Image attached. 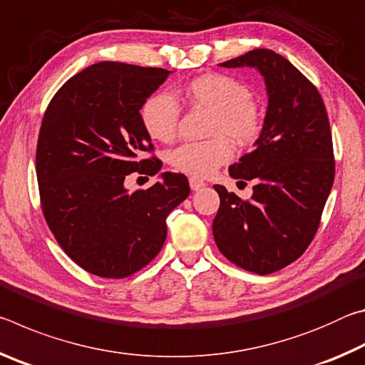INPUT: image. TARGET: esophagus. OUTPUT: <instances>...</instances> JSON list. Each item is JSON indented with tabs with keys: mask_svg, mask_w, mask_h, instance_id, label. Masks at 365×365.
<instances>
[{
	"mask_svg": "<svg viewBox=\"0 0 365 365\" xmlns=\"http://www.w3.org/2000/svg\"><path fill=\"white\" fill-rule=\"evenodd\" d=\"M205 182L202 180H200V178H196V177H190V188L193 190V191H197L200 188H202L205 187Z\"/></svg>",
	"mask_w": 365,
	"mask_h": 365,
	"instance_id": "1",
	"label": "esophagus"
}]
</instances>
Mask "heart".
I'll list each match as a JSON object with an SVG mask.
<instances>
[{
  "label": "heart",
  "mask_w": 365,
  "mask_h": 365,
  "mask_svg": "<svg viewBox=\"0 0 365 365\" xmlns=\"http://www.w3.org/2000/svg\"><path fill=\"white\" fill-rule=\"evenodd\" d=\"M183 91L195 108L211 110L207 133L214 138L177 146L169 153V163L183 174L205 178L232 159L233 150L227 138L238 145H248L259 137L262 114L248 86L225 73L195 77L185 85ZM180 114V103L169 91L150 96L141 108L146 132L163 143L175 138Z\"/></svg>",
  "instance_id": "b5f03b06"
}]
</instances>
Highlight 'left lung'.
I'll return each instance as SVG.
<instances>
[{"mask_svg":"<svg viewBox=\"0 0 365 365\" xmlns=\"http://www.w3.org/2000/svg\"><path fill=\"white\" fill-rule=\"evenodd\" d=\"M222 67H255L269 104L255 150L230 165L252 180L251 200L214 185L220 206L212 222L219 251L259 275L294 262L316 237L335 178L330 122L319 90L272 49H252Z\"/></svg>","mask_w":365,"mask_h":365,"instance_id":"left-lung-1","label":"left lung"}]
</instances>
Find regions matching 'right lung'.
I'll return each mask as SVG.
<instances>
[{
  "mask_svg": "<svg viewBox=\"0 0 365 365\" xmlns=\"http://www.w3.org/2000/svg\"><path fill=\"white\" fill-rule=\"evenodd\" d=\"M170 71L104 61L78 72L49 101L36 145V178L49 230L73 262L103 279L150 264L168 237L165 219L190 195L188 178L164 172L148 190L125 177L156 175L163 163L140 109Z\"/></svg>",
  "mask_w": 365,
  "mask_h": 365,
  "instance_id": "obj_1",
  "label": "right lung"
}]
</instances>
